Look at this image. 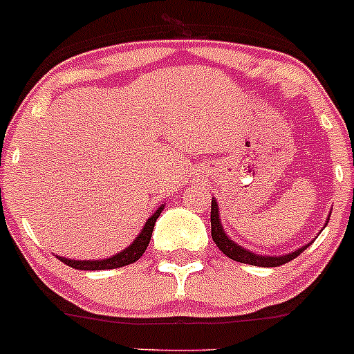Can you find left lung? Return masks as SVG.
Returning <instances> with one entry per match:
<instances>
[{
	"label": "left lung",
	"instance_id": "1",
	"mask_svg": "<svg viewBox=\"0 0 354 354\" xmlns=\"http://www.w3.org/2000/svg\"><path fill=\"white\" fill-rule=\"evenodd\" d=\"M211 236H213L214 244L220 248V252L225 253L229 259L236 260V262L250 263V266H257V267L283 266V263L297 259V257H299L300 253H302L306 248H309V244H311L309 243L307 246L299 248L297 252L286 253V255H283V257H267V255H259V253L250 252V250H246V248H243V246H239V244L234 243V241L225 234V230H223V227H222V222H220V214H218L216 201H211Z\"/></svg>",
	"mask_w": 354,
	"mask_h": 354
}]
</instances>
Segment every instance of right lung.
<instances>
[{
    "label": "right lung",
    "instance_id": "add662e5",
    "mask_svg": "<svg viewBox=\"0 0 354 354\" xmlns=\"http://www.w3.org/2000/svg\"><path fill=\"white\" fill-rule=\"evenodd\" d=\"M162 209L164 206L158 207L153 214L147 220L145 223L143 230L140 232V236L136 239L132 241V244H129L125 250H122L120 253L117 255L110 257V259L104 260H71L66 259V257H57L61 262H64L66 266L73 267V269H80V270H104V269H117V267H124L129 266V263L136 262V260L141 259V255L145 253V250L148 248V243H150L151 232H153L155 222H157V218L160 216Z\"/></svg>",
    "mask_w": 354,
    "mask_h": 354
}]
</instances>
